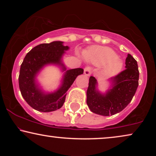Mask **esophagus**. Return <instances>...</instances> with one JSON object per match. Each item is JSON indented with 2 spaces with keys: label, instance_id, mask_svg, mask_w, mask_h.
I'll use <instances>...</instances> for the list:
<instances>
[{
  "label": "esophagus",
  "instance_id": "34e87169",
  "mask_svg": "<svg viewBox=\"0 0 156 156\" xmlns=\"http://www.w3.org/2000/svg\"><path fill=\"white\" fill-rule=\"evenodd\" d=\"M84 75L89 76L91 74V67H87L84 68Z\"/></svg>",
  "mask_w": 156,
  "mask_h": 156
}]
</instances>
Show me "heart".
<instances>
[{
	"label": "heart",
	"instance_id": "obj_1",
	"mask_svg": "<svg viewBox=\"0 0 156 156\" xmlns=\"http://www.w3.org/2000/svg\"><path fill=\"white\" fill-rule=\"evenodd\" d=\"M84 59L97 67L104 66L102 74L106 77L117 75L123 69V63L114 50L107 47L91 46L83 52Z\"/></svg>",
	"mask_w": 156,
	"mask_h": 156
}]
</instances>
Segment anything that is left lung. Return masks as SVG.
<instances>
[{
	"instance_id": "1",
	"label": "left lung",
	"mask_w": 156,
	"mask_h": 156,
	"mask_svg": "<svg viewBox=\"0 0 156 156\" xmlns=\"http://www.w3.org/2000/svg\"><path fill=\"white\" fill-rule=\"evenodd\" d=\"M126 69L108 81L110 87L105 93L98 89L97 80L89 78L87 104L91 112L107 116L121 112L131 101L138 86L137 62L130 54L126 59Z\"/></svg>"
}]
</instances>
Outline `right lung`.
Here are the masks:
<instances>
[{
    "mask_svg": "<svg viewBox=\"0 0 156 156\" xmlns=\"http://www.w3.org/2000/svg\"><path fill=\"white\" fill-rule=\"evenodd\" d=\"M62 41L40 44L33 48L25 57L20 66L18 82L22 97L34 109L41 112H50L63 106L67 91L76 76L82 74L84 69L76 68L67 70L62 57L69 48ZM57 65L64 72L61 84L52 93H46L39 86L37 76L47 65Z\"/></svg>",
    "mask_w": 156,
    "mask_h": 156,
    "instance_id": "right-lung-1",
    "label": "right lung"
}]
</instances>
